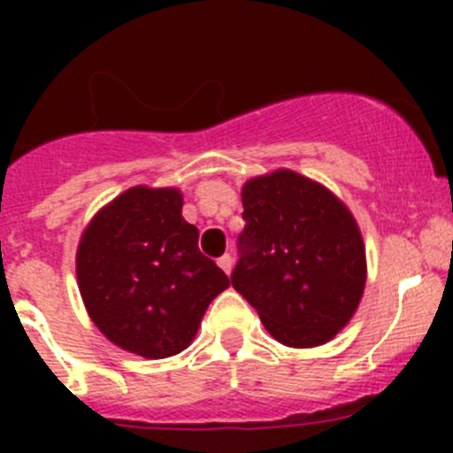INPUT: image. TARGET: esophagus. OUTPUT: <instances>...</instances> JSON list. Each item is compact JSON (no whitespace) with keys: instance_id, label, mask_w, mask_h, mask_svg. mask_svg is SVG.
Wrapping results in <instances>:
<instances>
[{"instance_id":"34e87169","label":"esophagus","mask_w":453,"mask_h":453,"mask_svg":"<svg viewBox=\"0 0 453 453\" xmlns=\"http://www.w3.org/2000/svg\"><path fill=\"white\" fill-rule=\"evenodd\" d=\"M218 265L222 267V270L226 272V274H231V270H234V258H231L229 254H224L222 258H219V261H218Z\"/></svg>"}]
</instances>
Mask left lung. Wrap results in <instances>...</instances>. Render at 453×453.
Masks as SVG:
<instances>
[{
    "mask_svg": "<svg viewBox=\"0 0 453 453\" xmlns=\"http://www.w3.org/2000/svg\"><path fill=\"white\" fill-rule=\"evenodd\" d=\"M235 290L281 345L319 347L345 329L367 281L365 242L347 203L279 167L245 181Z\"/></svg>",
    "mask_w": 453,
    "mask_h": 453,
    "instance_id": "obj_1",
    "label": "left lung"
}]
</instances>
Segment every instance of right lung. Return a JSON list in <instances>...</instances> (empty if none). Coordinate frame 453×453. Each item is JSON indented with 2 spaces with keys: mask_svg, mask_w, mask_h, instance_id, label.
<instances>
[{
  "mask_svg": "<svg viewBox=\"0 0 453 453\" xmlns=\"http://www.w3.org/2000/svg\"><path fill=\"white\" fill-rule=\"evenodd\" d=\"M179 188L134 186L102 206L77 247V283L92 324L115 347L170 358L190 345L208 303L231 286L199 251Z\"/></svg>",
  "mask_w": 453,
  "mask_h": 453,
  "instance_id": "add662e5",
  "label": "right lung"
}]
</instances>
